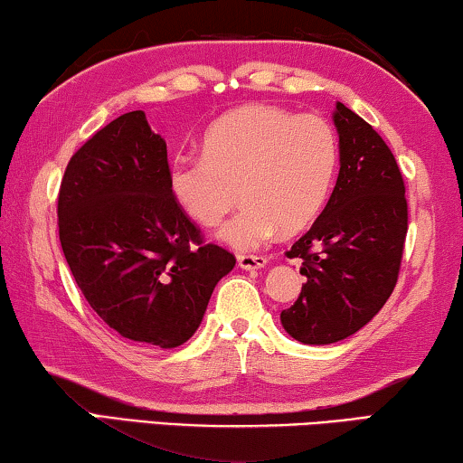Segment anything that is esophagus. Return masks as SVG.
Returning <instances> with one entry per match:
<instances>
[{"instance_id":"esophagus-1","label":"esophagus","mask_w":463,"mask_h":463,"mask_svg":"<svg viewBox=\"0 0 463 463\" xmlns=\"http://www.w3.org/2000/svg\"><path fill=\"white\" fill-rule=\"evenodd\" d=\"M267 256H259V254H238V264L240 269L246 270H254V269H264L267 267Z\"/></svg>"}]
</instances>
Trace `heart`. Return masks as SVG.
Segmentation results:
<instances>
[{
    "label": "heart",
    "instance_id": "obj_1",
    "mask_svg": "<svg viewBox=\"0 0 463 463\" xmlns=\"http://www.w3.org/2000/svg\"><path fill=\"white\" fill-rule=\"evenodd\" d=\"M338 139L320 115H295L272 104H246L203 135V154L174 157L170 193L184 213L213 227L233 204L219 238L238 250L262 246L279 232L295 233L320 213L335 182Z\"/></svg>",
    "mask_w": 463,
    "mask_h": 463
}]
</instances>
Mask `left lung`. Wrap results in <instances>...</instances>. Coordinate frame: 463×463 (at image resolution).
I'll return each instance as SVG.
<instances>
[{"instance_id": "1", "label": "left lung", "mask_w": 463, "mask_h": 463, "mask_svg": "<svg viewBox=\"0 0 463 463\" xmlns=\"http://www.w3.org/2000/svg\"><path fill=\"white\" fill-rule=\"evenodd\" d=\"M340 172L322 215L287 256L301 259L298 301L283 328L303 345H332L361 330L393 291L408 232L404 178L385 141L336 102Z\"/></svg>"}]
</instances>
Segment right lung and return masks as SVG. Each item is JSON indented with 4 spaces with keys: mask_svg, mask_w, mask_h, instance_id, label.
<instances>
[{
    "mask_svg": "<svg viewBox=\"0 0 463 463\" xmlns=\"http://www.w3.org/2000/svg\"><path fill=\"white\" fill-rule=\"evenodd\" d=\"M165 141L133 110L71 156L59 240L83 298L120 336L174 348L203 322L236 256L207 244L170 193Z\"/></svg>",
    "mask_w": 463,
    "mask_h": 463,
    "instance_id": "1",
    "label": "right lung"
}]
</instances>
